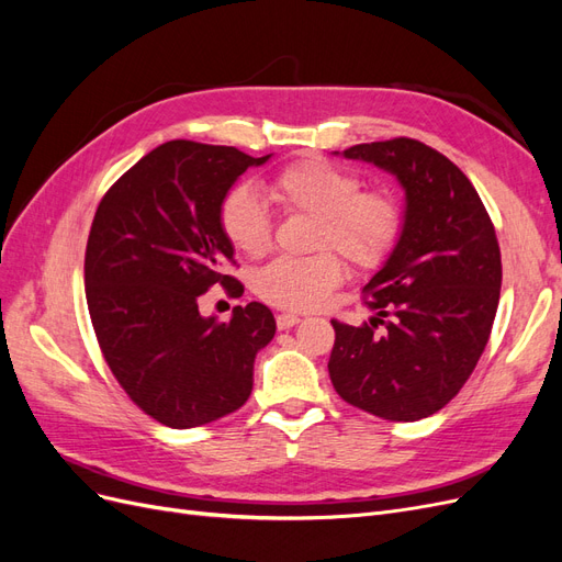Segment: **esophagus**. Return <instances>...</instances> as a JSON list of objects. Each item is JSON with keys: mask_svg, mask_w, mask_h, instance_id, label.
Listing matches in <instances>:
<instances>
[{"mask_svg": "<svg viewBox=\"0 0 562 562\" xmlns=\"http://www.w3.org/2000/svg\"><path fill=\"white\" fill-rule=\"evenodd\" d=\"M297 323H300V316H295V314H279L277 316V328L279 330L293 328V326H297Z\"/></svg>", "mask_w": 562, "mask_h": 562, "instance_id": "34e87169", "label": "esophagus"}]
</instances>
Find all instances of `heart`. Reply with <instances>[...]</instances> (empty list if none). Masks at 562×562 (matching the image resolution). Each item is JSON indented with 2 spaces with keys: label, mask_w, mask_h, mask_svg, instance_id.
<instances>
[{
  "label": "heart",
  "mask_w": 562,
  "mask_h": 562,
  "mask_svg": "<svg viewBox=\"0 0 562 562\" xmlns=\"http://www.w3.org/2000/svg\"><path fill=\"white\" fill-rule=\"evenodd\" d=\"M269 199L285 215L314 217L307 260H274L255 277V293L288 312L321 307L342 281V262L353 269H375L394 252L403 234V209L394 194L363 190V178L339 164L304 157L283 166L265 184ZM220 227L229 244L260 258L271 246V217L248 187L236 184L220 201Z\"/></svg>",
  "instance_id": "1"
}]
</instances>
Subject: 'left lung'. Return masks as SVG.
Segmentation results:
<instances>
[{
    "label": "left lung",
    "instance_id": "1",
    "mask_svg": "<svg viewBox=\"0 0 562 562\" xmlns=\"http://www.w3.org/2000/svg\"><path fill=\"white\" fill-rule=\"evenodd\" d=\"M405 187L403 234L363 288L375 312L361 326L330 321L328 372L349 405L415 422L446 407L467 384L495 323L502 252L471 180L438 149L391 138L345 149Z\"/></svg>",
    "mask_w": 562,
    "mask_h": 562
}]
</instances>
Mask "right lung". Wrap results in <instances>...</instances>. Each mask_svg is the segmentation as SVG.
Masks as SVG:
<instances>
[{
  "label": "right lung",
  "mask_w": 562,
  "mask_h": 562,
  "mask_svg": "<svg viewBox=\"0 0 562 562\" xmlns=\"http://www.w3.org/2000/svg\"><path fill=\"white\" fill-rule=\"evenodd\" d=\"M250 157L225 145L171 140L151 149L100 199L89 232L83 283L98 347L114 380L145 415L171 429L225 417L248 401L255 353L277 321L265 304L234 307L229 321L199 314L234 248L220 227V201Z\"/></svg>",
  "instance_id": "add662e5"
}]
</instances>
